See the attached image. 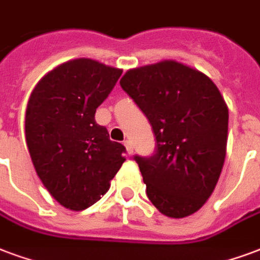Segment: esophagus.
Instances as JSON below:
<instances>
[{
	"instance_id": "esophagus-1",
	"label": "esophagus",
	"mask_w": 260,
	"mask_h": 260,
	"mask_svg": "<svg viewBox=\"0 0 260 260\" xmlns=\"http://www.w3.org/2000/svg\"><path fill=\"white\" fill-rule=\"evenodd\" d=\"M124 146H126V151H127L128 155H132L133 151H134V149H133L132 141H128V140H126V141H124Z\"/></svg>"
}]
</instances>
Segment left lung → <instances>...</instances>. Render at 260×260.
<instances>
[{"mask_svg":"<svg viewBox=\"0 0 260 260\" xmlns=\"http://www.w3.org/2000/svg\"><path fill=\"white\" fill-rule=\"evenodd\" d=\"M120 86L155 133V155L134 157L149 200L169 218L192 215L212 194L225 163L229 109L219 89L175 60L132 68Z\"/></svg>","mask_w":260,"mask_h":260,"instance_id":"obj_1","label":"left lung"}]
</instances>
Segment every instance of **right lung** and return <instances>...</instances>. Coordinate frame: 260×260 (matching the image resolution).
Here are the masks:
<instances>
[{
  "label": "right lung",
  "instance_id": "obj_1",
  "mask_svg": "<svg viewBox=\"0 0 260 260\" xmlns=\"http://www.w3.org/2000/svg\"><path fill=\"white\" fill-rule=\"evenodd\" d=\"M120 75V68L74 58L41 78L27 103L26 142L37 175L72 211L99 202L126 160L124 146L94 120Z\"/></svg>",
  "mask_w": 260,
  "mask_h": 260
}]
</instances>
